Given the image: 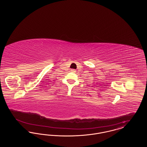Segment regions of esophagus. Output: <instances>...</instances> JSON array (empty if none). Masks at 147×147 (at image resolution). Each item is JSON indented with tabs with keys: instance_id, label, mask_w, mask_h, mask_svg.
Listing matches in <instances>:
<instances>
[{
	"instance_id": "34e87169",
	"label": "esophagus",
	"mask_w": 147,
	"mask_h": 147,
	"mask_svg": "<svg viewBox=\"0 0 147 147\" xmlns=\"http://www.w3.org/2000/svg\"><path fill=\"white\" fill-rule=\"evenodd\" d=\"M70 71H72V72H75V71H76V70H75V69H71Z\"/></svg>"
}]
</instances>
